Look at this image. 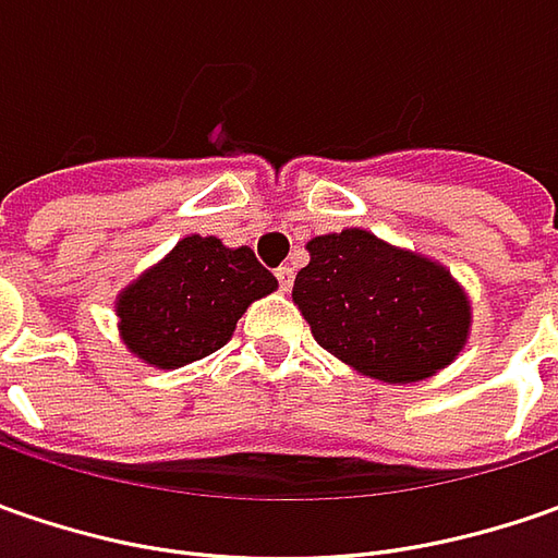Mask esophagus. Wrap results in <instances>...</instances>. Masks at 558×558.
Masks as SVG:
<instances>
[{"mask_svg": "<svg viewBox=\"0 0 558 558\" xmlns=\"http://www.w3.org/2000/svg\"><path fill=\"white\" fill-rule=\"evenodd\" d=\"M276 279H279V289L289 291L291 282H294V269H291V267H279V269H276Z\"/></svg>", "mask_w": 558, "mask_h": 558, "instance_id": "obj_1", "label": "esophagus"}]
</instances>
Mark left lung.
Masks as SVG:
<instances>
[{"label":"left lung","instance_id":"left-lung-1","mask_svg":"<svg viewBox=\"0 0 558 558\" xmlns=\"http://www.w3.org/2000/svg\"><path fill=\"white\" fill-rule=\"evenodd\" d=\"M291 298L319 348L388 385L450 366L469 341L472 304L450 269L366 229L307 242Z\"/></svg>","mask_w":558,"mask_h":558}]
</instances>
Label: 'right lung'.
Returning a JSON list of instances; mask_svg holds the SVG:
<instances>
[{
	"instance_id": "add662e5",
	"label": "right lung",
	"mask_w": 558,
	"mask_h": 558,
	"mask_svg": "<svg viewBox=\"0 0 558 558\" xmlns=\"http://www.w3.org/2000/svg\"><path fill=\"white\" fill-rule=\"evenodd\" d=\"M276 276L251 247H226L214 235H185L161 264L118 294V329L130 354L158 369H180L220 351L242 313Z\"/></svg>"
}]
</instances>
